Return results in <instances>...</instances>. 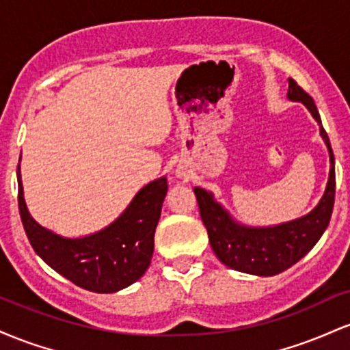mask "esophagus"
<instances>
[{
	"mask_svg": "<svg viewBox=\"0 0 350 350\" xmlns=\"http://www.w3.org/2000/svg\"><path fill=\"white\" fill-rule=\"evenodd\" d=\"M179 174H180V172H179Z\"/></svg>",
	"mask_w": 350,
	"mask_h": 350,
	"instance_id": "1",
	"label": "esophagus"
}]
</instances>
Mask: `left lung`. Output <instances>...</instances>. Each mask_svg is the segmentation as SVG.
I'll list each match as a JSON object with an SVG mask.
<instances>
[{
  "label": "left lung",
  "mask_w": 350,
  "mask_h": 350,
  "mask_svg": "<svg viewBox=\"0 0 350 350\" xmlns=\"http://www.w3.org/2000/svg\"><path fill=\"white\" fill-rule=\"evenodd\" d=\"M288 98L301 102L319 124L321 138L329 151V179L319 204L306 215L270 227H250L237 220L219 204L212 192L194 187L200 219L207 228L208 242L215 256L232 270L256 276H273L299 262L321 239L329 226L336 196L334 154L319 111L306 92L288 79Z\"/></svg>",
  "instance_id": "8db88e82"
}]
</instances>
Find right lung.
Listing matches in <instances>:
<instances>
[{"mask_svg": "<svg viewBox=\"0 0 350 350\" xmlns=\"http://www.w3.org/2000/svg\"><path fill=\"white\" fill-rule=\"evenodd\" d=\"M167 194L166 176L142 187L110 226L95 234L69 239L39 226L24 200L18 166V204L34 252L64 278L83 290L116 293L144 275L154 250V232Z\"/></svg>", "mask_w": 350, "mask_h": 350, "instance_id": "add662e5", "label": "right lung"}]
</instances>
